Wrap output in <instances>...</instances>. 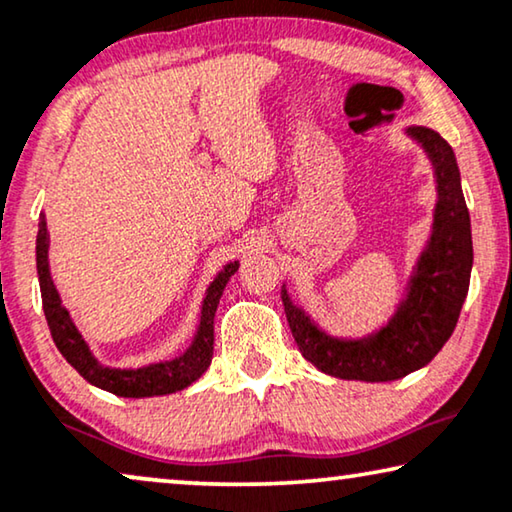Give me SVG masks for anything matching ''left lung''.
<instances>
[{"label":"left lung","mask_w":512,"mask_h":512,"mask_svg":"<svg viewBox=\"0 0 512 512\" xmlns=\"http://www.w3.org/2000/svg\"><path fill=\"white\" fill-rule=\"evenodd\" d=\"M434 166L436 201L432 235L406 286V298L379 332L362 339H337L323 332L293 300H281L300 353L321 372L346 381H395L425 367L453 335L469 293L473 244L455 152L427 127L406 129Z\"/></svg>","instance_id":"8db88e82"}]
</instances>
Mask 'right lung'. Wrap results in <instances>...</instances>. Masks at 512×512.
Here are the masks:
<instances>
[{"mask_svg": "<svg viewBox=\"0 0 512 512\" xmlns=\"http://www.w3.org/2000/svg\"><path fill=\"white\" fill-rule=\"evenodd\" d=\"M48 226L46 217H39V235H36V272H39V286H41V300H43V314H46L50 335L64 355L66 362L83 376L85 381L101 390L113 392L117 397H157V395H170V392L184 390L187 385L201 379L205 369L212 362L214 351V311L224 295V288L228 279L238 272L240 263L233 261L224 265L214 281L207 288L203 309H201V323H198L196 337L191 346L182 355L173 360L157 362V365H147L138 369H117V367H103L99 360L94 358L90 346L80 335L76 323L71 321L69 311L62 307L59 293L50 277L48 265Z\"/></svg>", "mask_w": 512, "mask_h": 512, "instance_id": "add662e5", "label": "right lung"}]
</instances>
